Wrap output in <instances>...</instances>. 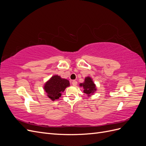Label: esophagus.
Masks as SVG:
<instances>
[{"instance_id": "34e87169", "label": "esophagus", "mask_w": 146, "mask_h": 146, "mask_svg": "<svg viewBox=\"0 0 146 146\" xmlns=\"http://www.w3.org/2000/svg\"><path fill=\"white\" fill-rule=\"evenodd\" d=\"M72 84L73 86H76L77 85V82L76 81V80H73L72 82Z\"/></svg>"}]
</instances>
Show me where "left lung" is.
I'll list each match as a JSON object with an SVG mask.
<instances>
[{
	"label": "left lung",
	"instance_id": "8db88e82",
	"mask_svg": "<svg viewBox=\"0 0 146 146\" xmlns=\"http://www.w3.org/2000/svg\"><path fill=\"white\" fill-rule=\"evenodd\" d=\"M80 86L83 88V92L88 95L91 96L96 91V86L92 79L90 77H87L85 78V82L80 84Z\"/></svg>",
	"mask_w": 146,
	"mask_h": 146
}]
</instances>
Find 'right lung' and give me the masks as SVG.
<instances>
[{
    "instance_id": "1",
    "label": "right lung",
    "mask_w": 146,
    "mask_h": 146,
    "mask_svg": "<svg viewBox=\"0 0 146 146\" xmlns=\"http://www.w3.org/2000/svg\"><path fill=\"white\" fill-rule=\"evenodd\" d=\"M69 86H70V83L67 79L62 78L58 75H55L45 83L44 89L48 98L54 101L60 98L61 93Z\"/></svg>"
}]
</instances>
